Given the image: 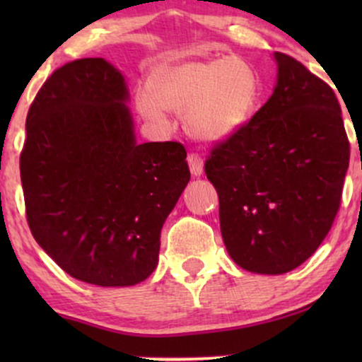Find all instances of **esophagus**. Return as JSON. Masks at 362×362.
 <instances>
[{
    "instance_id": "esophagus-1",
    "label": "esophagus",
    "mask_w": 362,
    "mask_h": 362,
    "mask_svg": "<svg viewBox=\"0 0 362 362\" xmlns=\"http://www.w3.org/2000/svg\"><path fill=\"white\" fill-rule=\"evenodd\" d=\"M187 161H189L190 173H192L194 177H201L202 172H204V160L199 155H195V153H190Z\"/></svg>"
}]
</instances>
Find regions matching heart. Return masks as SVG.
I'll return each mask as SVG.
<instances>
[{"label": "heart", "instance_id": "1", "mask_svg": "<svg viewBox=\"0 0 362 362\" xmlns=\"http://www.w3.org/2000/svg\"><path fill=\"white\" fill-rule=\"evenodd\" d=\"M259 98V78L247 61L223 57L168 66L151 85L136 91V107L148 122L168 129V110L184 114L194 138L219 143L242 129Z\"/></svg>", "mask_w": 362, "mask_h": 362}]
</instances>
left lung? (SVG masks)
Returning a JSON list of instances; mask_svg holds the SVG:
<instances>
[{"instance_id":"8db88e82","label":"left lung","mask_w":362,"mask_h":362,"mask_svg":"<svg viewBox=\"0 0 362 362\" xmlns=\"http://www.w3.org/2000/svg\"><path fill=\"white\" fill-rule=\"evenodd\" d=\"M274 59L271 98L216 144L204 170L218 190L231 259L277 276L300 267L330 231L351 146L334 90L294 57L276 52Z\"/></svg>"}]
</instances>
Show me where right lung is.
Returning <instances> with one entry per match:
<instances>
[{
	"label": "right lung",
	"instance_id": "add662e5",
	"mask_svg": "<svg viewBox=\"0 0 362 362\" xmlns=\"http://www.w3.org/2000/svg\"><path fill=\"white\" fill-rule=\"evenodd\" d=\"M127 100L122 73L102 57L61 66L32 102L20 155L35 242L102 288L151 276L161 228L190 180L180 143L136 141Z\"/></svg>",
	"mask_w": 362,
	"mask_h": 362
}]
</instances>
